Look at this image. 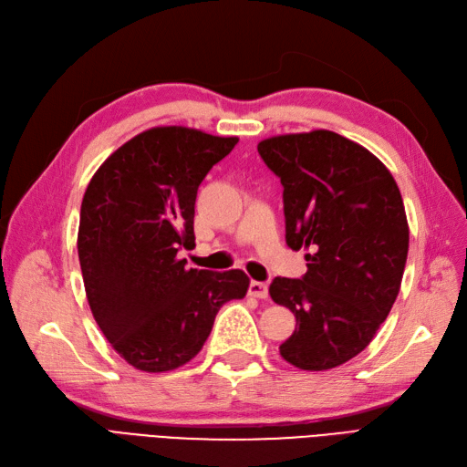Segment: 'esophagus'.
<instances>
[{
	"instance_id": "1",
	"label": "esophagus",
	"mask_w": 467,
	"mask_h": 467,
	"mask_svg": "<svg viewBox=\"0 0 467 467\" xmlns=\"http://www.w3.org/2000/svg\"><path fill=\"white\" fill-rule=\"evenodd\" d=\"M249 296H253V298H266L268 296V286L265 285V282H259V280H251L249 285Z\"/></svg>"
}]
</instances>
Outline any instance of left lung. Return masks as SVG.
Returning <instances> with one entry per match:
<instances>
[{
    "label": "left lung",
    "instance_id": "obj_1",
    "mask_svg": "<svg viewBox=\"0 0 467 467\" xmlns=\"http://www.w3.org/2000/svg\"><path fill=\"white\" fill-rule=\"evenodd\" d=\"M280 179L286 244L307 253L302 278L276 276L273 302L296 316L280 355L302 370H329L370 345L398 298L409 225L398 182L376 155L329 130L259 142Z\"/></svg>",
    "mask_w": 467,
    "mask_h": 467
}]
</instances>
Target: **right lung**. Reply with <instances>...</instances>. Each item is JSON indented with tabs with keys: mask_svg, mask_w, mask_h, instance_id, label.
Masks as SVG:
<instances>
[{
	"mask_svg": "<svg viewBox=\"0 0 467 467\" xmlns=\"http://www.w3.org/2000/svg\"><path fill=\"white\" fill-rule=\"evenodd\" d=\"M237 138L161 126L134 136L97 169L83 194L78 255L93 317L119 355L167 372L199 355L218 309L244 298V271L187 268L194 202Z\"/></svg>",
	"mask_w": 467,
	"mask_h": 467,
	"instance_id": "add662e5",
	"label": "right lung"
}]
</instances>
